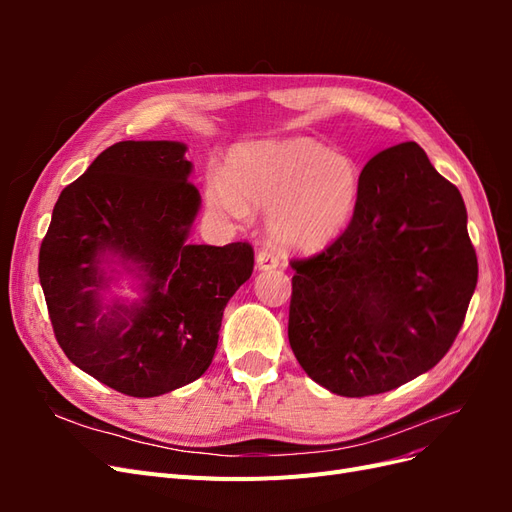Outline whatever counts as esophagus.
Instances as JSON below:
<instances>
[{"label": "esophagus", "instance_id": "34e87169", "mask_svg": "<svg viewBox=\"0 0 512 512\" xmlns=\"http://www.w3.org/2000/svg\"><path fill=\"white\" fill-rule=\"evenodd\" d=\"M280 265H282V262H280V256H275V254H273V252H269V250H260V252H258V256H256V267H258L260 271L277 269Z\"/></svg>", "mask_w": 512, "mask_h": 512}]
</instances>
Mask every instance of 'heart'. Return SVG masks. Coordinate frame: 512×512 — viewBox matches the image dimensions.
<instances>
[{"instance_id": "heart-1", "label": "heart", "mask_w": 512, "mask_h": 512, "mask_svg": "<svg viewBox=\"0 0 512 512\" xmlns=\"http://www.w3.org/2000/svg\"><path fill=\"white\" fill-rule=\"evenodd\" d=\"M361 190V166L350 156L297 136L232 149L224 173L207 179V203L237 222L250 218V205L269 209L267 232L277 247L318 254L344 235Z\"/></svg>"}]
</instances>
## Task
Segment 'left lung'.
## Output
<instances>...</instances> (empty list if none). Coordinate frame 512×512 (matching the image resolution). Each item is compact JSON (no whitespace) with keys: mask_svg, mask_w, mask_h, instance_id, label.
<instances>
[{"mask_svg":"<svg viewBox=\"0 0 512 512\" xmlns=\"http://www.w3.org/2000/svg\"><path fill=\"white\" fill-rule=\"evenodd\" d=\"M290 267V348L344 397L393 391L436 365L478 280L463 198L416 143L371 158L344 235Z\"/></svg>","mask_w":512,"mask_h":512,"instance_id":"1","label":"left lung"}]
</instances>
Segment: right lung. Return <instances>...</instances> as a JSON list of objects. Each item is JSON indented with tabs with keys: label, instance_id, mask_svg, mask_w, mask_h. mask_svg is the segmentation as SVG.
<instances>
[{
	"label": "right lung",
	"instance_id": "obj_1",
	"mask_svg": "<svg viewBox=\"0 0 512 512\" xmlns=\"http://www.w3.org/2000/svg\"><path fill=\"white\" fill-rule=\"evenodd\" d=\"M177 141H121L59 194L38 275L57 342L111 389L158 397L200 378L224 307L254 271L250 243H190L200 194ZM117 261L144 297L108 302Z\"/></svg>",
	"mask_w": 512,
	"mask_h": 512
}]
</instances>
